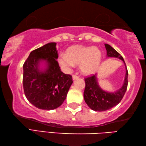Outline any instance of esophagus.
<instances>
[{
    "instance_id": "esophagus-1",
    "label": "esophagus",
    "mask_w": 146,
    "mask_h": 146,
    "mask_svg": "<svg viewBox=\"0 0 146 146\" xmlns=\"http://www.w3.org/2000/svg\"><path fill=\"white\" fill-rule=\"evenodd\" d=\"M79 78V77L78 76H76V75H73L72 76V79H73V80H77V79H78Z\"/></svg>"
}]
</instances>
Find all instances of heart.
I'll return each mask as SVG.
<instances>
[{"instance_id":"obj_1","label":"heart","mask_w":146,"mask_h":146,"mask_svg":"<svg viewBox=\"0 0 146 146\" xmlns=\"http://www.w3.org/2000/svg\"><path fill=\"white\" fill-rule=\"evenodd\" d=\"M58 61L65 70L80 65L81 73L89 76L95 73L99 68L101 62V52L96 47L72 45L66 50V54H60Z\"/></svg>"}]
</instances>
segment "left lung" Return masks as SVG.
<instances>
[{
  "instance_id": "left-lung-1",
  "label": "left lung",
  "mask_w": 146,
  "mask_h": 146,
  "mask_svg": "<svg viewBox=\"0 0 146 146\" xmlns=\"http://www.w3.org/2000/svg\"><path fill=\"white\" fill-rule=\"evenodd\" d=\"M106 49L107 57L117 58L123 61L126 66V75L122 87L115 92H108L99 86L96 75L85 78V88L84 99L89 108L97 111H104L117 105L123 98L127 87V72L126 63L122 56L110 45L104 44Z\"/></svg>"
}]
</instances>
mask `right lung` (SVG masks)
I'll return each mask as SVG.
<instances>
[{
    "instance_id": "right-lung-1",
    "label": "right lung",
    "mask_w": 146,
    "mask_h": 146,
    "mask_svg": "<svg viewBox=\"0 0 146 146\" xmlns=\"http://www.w3.org/2000/svg\"><path fill=\"white\" fill-rule=\"evenodd\" d=\"M56 43L51 42L33 50L23 65V87L25 96L36 108L51 110L65 100L73 83L72 76L61 71ZM46 64L43 69L40 63Z\"/></svg>"
}]
</instances>
